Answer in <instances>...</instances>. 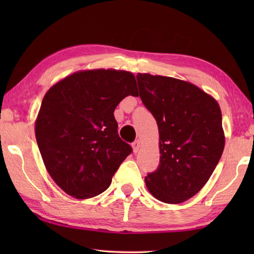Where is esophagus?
Here are the masks:
<instances>
[{
	"label": "esophagus",
	"instance_id": "esophagus-1",
	"mask_svg": "<svg viewBox=\"0 0 254 254\" xmlns=\"http://www.w3.org/2000/svg\"><path fill=\"white\" fill-rule=\"evenodd\" d=\"M132 147H133L134 153H137L139 147H141V141H139V139H135V141L132 143Z\"/></svg>",
	"mask_w": 254,
	"mask_h": 254
}]
</instances>
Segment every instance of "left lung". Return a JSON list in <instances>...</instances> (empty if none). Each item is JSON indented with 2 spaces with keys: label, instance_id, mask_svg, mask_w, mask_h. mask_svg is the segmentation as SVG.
<instances>
[{
  "label": "left lung",
  "instance_id": "obj_1",
  "mask_svg": "<svg viewBox=\"0 0 254 254\" xmlns=\"http://www.w3.org/2000/svg\"><path fill=\"white\" fill-rule=\"evenodd\" d=\"M136 79L159 131V166L145 178L146 187L161 202L182 203L201 190L222 157V111L191 83L150 74H137Z\"/></svg>",
  "mask_w": 254,
  "mask_h": 254
}]
</instances>
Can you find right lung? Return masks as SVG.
<instances>
[{"instance_id":"obj_1","label":"right lung","mask_w":254,"mask_h":254,"mask_svg":"<svg viewBox=\"0 0 254 254\" xmlns=\"http://www.w3.org/2000/svg\"><path fill=\"white\" fill-rule=\"evenodd\" d=\"M130 95H138L135 77L116 69L74 73L48 90L36 121L37 144L49 175L68 195L106 191L132 153L113 116Z\"/></svg>"}]
</instances>
